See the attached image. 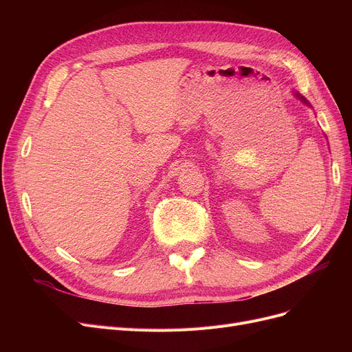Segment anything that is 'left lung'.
<instances>
[{"mask_svg":"<svg viewBox=\"0 0 352 352\" xmlns=\"http://www.w3.org/2000/svg\"><path fill=\"white\" fill-rule=\"evenodd\" d=\"M295 96H297V97H298V98H300V100H301V101H302V102H304V104H307V105H309V102H308V101H307V100H305V98H304V97H302V96H300V94H298V92H295Z\"/></svg>","mask_w":352,"mask_h":352,"instance_id":"8db88e82","label":"left lung"}]
</instances>
